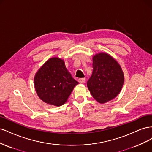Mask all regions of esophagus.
<instances>
[{
	"label": "esophagus",
	"mask_w": 152,
	"mask_h": 152,
	"mask_svg": "<svg viewBox=\"0 0 152 152\" xmlns=\"http://www.w3.org/2000/svg\"><path fill=\"white\" fill-rule=\"evenodd\" d=\"M85 78H80V79H78V81H79V82L80 84H82V83H84V82H85Z\"/></svg>",
	"instance_id": "1"
}]
</instances>
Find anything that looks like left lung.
Instances as JSON below:
<instances>
[{
  "instance_id": "left-lung-1",
  "label": "left lung",
  "mask_w": 152,
  "mask_h": 152,
  "mask_svg": "<svg viewBox=\"0 0 152 152\" xmlns=\"http://www.w3.org/2000/svg\"><path fill=\"white\" fill-rule=\"evenodd\" d=\"M93 68L87 87L97 102L105 103L120 93L124 81V73L115 59L105 53L94 55Z\"/></svg>"
}]
</instances>
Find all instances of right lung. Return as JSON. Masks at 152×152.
<instances>
[{"label":"right lung","instance_id":"1","mask_svg":"<svg viewBox=\"0 0 152 152\" xmlns=\"http://www.w3.org/2000/svg\"><path fill=\"white\" fill-rule=\"evenodd\" d=\"M78 84L67 70L64 61L56 57L48 59L34 77L35 89L40 99L57 107L66 102Z\"/></svg>","mask_w":152,"mask_h":152}]
</instances>
